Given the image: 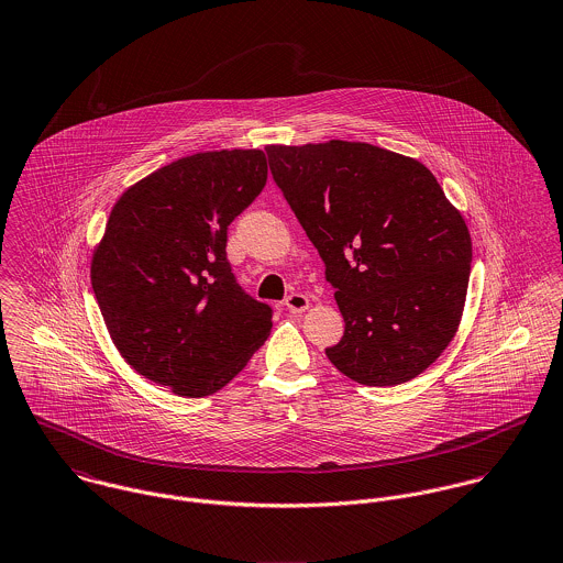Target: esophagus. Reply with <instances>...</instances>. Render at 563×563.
Returning <instances> with one entry per match:
<instances>
[{"mask_svg": "<svg viewBox=\"0 0 563 563\" xmlns=\"http://www.w3.org/2000/svg\"><path fill=\"white\" fill-rule=\"evenodd\" d=\"M285 307L289 312H302L309 309V298L305 294H291L285 298Z\"/></svg>", "mask_w": 563, "mask_h": 563, "instance_id": "1", "label": "esophagus"}]
</instances>
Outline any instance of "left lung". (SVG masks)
Here are the masks:
<instances>
[{"mask_svg":"<svg viewBox=\"0 0 563 563\" xmlns=\"http://www.w3.org/2000/svg\"><path fill=\"white\" fill-rule=\"evenodd\" d=\"M319 252L345 321L330 363L365 386L423 374L453 339L471 276V235L437 177L367 142L265 148Z\"/></svg>","mask_w":563,"mask_h":563,"instance_id":"obj_1","label":"left lung"}]
</instances>
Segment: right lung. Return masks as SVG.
Listing matches in <instances>:
<instances>
[{
  "label": "right lung",
  "mask_w": 563,
  "mask_h": 563,
  "mask_svg": "<svg viewBox=\"0 0 563 563\" xmlns=\"http://www.w3.org/2000/svg\"><path fill=\"white\" fill-rule=\"evenodd\" d=\"M267 181L263 151L177 159L126 189L92 256V291L126 363L184 397L240 374L272 330V307L238 283L229 224Z\"/></svg>",
  "instance_id": "right-lung-1"
}]
</instances>
